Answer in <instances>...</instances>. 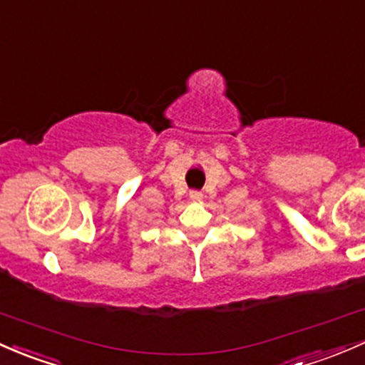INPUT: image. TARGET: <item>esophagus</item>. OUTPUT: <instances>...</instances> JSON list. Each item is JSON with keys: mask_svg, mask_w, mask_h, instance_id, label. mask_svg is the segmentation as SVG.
<instances>
[{"mask_svg": "<svg viewBox=\"0 0 365 365\" xmlns=\"http://www.w3.org/2000/svg\"><path fill=\"white\" fill-rule=\"evenodd\" d=\"M190 198L193 200V202H200V200L203 198V195L200 193V191H191V193H190Z\"/></svg>", "mask_w": 365, "mask_h": 365, "instance_id": "1", "label": "esophagus"}]
</instances>
